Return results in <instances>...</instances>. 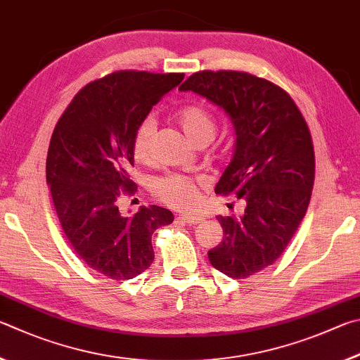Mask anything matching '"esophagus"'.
Wrapping results in <instances>:
<instances>
[{
	"label": "esophagus",
	"mask_w": 360,
	"mask_h": 360,
	"mask_svg": "<svg viewBox=\"0 0 360 360\" xmlns=\"http://www.w3.org/2000/svg\"><path fill=\"white\" fill-rule=\"evenodd\" d=\"M181 221H185L186 224H199V223H202L204 221V218L202 217H198V215H180L179 217Z\"/></svg>",
	"instance_id": "obj_1"
}]
</instances>
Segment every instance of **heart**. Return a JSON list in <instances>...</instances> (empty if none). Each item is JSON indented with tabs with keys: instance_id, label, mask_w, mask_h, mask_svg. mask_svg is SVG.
Returning <instances> with one entry per match:
<instances>
[{
	"instance_id": "heart-1",
	"label": "heart",
	"mask_w": 360,
	"mask_h": 360,
	"mask_svg": "<svg viewBox=\"0 0 360 360\" xmlns=\"http://www.w3.org/2000/svg\"><path fill=\"white\" fill-rule=\"evenodd\" d=\"M176 122L194 143L210 142L217 131L215 117L202 105H186L176 112ZM156 122L153 117H145L137 124L132 137V151L137 161H147L151 155ZM153 193L162 202L175 209L190 210L196 207L200 194V184L188 175L167 174L155 180Z\"/></svg>"
}]
</instances>
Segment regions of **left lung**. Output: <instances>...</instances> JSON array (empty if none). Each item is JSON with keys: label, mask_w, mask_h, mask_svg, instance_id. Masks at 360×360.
<instances>
[{"label": "left lung", "mask_w": 360, "mask_h": 360, "mask_svg": "<svg viewBox=\"0 0 360 360\" xmlns=\"http://www.w3.org/2000/svg\"><path fill=\"white\" fill-rule=\"evenodd\" d=\"M179 90L221 107L234 124V158L215 193L240 199L245 213L217 217L223 240L209 259L231 278H248L278 259L305 217L314 181L310 129L283 88L248 72L200 71Z\"/></svg>", "instance_id": "1"}]
</instances>
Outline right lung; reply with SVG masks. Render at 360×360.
Returning <instances> with one entry per match:
<instances>
[{"label":"right lung","mask_w":360,"mask_h":360,"mask_svg":"<svg viewBox=\"0 0 360 360\" xmlns=\"http://www.w3.org/2000/svg\"><path fill=\"white\" fill-rule=\"evenodd\" d=\"M185 74L117 71L75 94L56 123L47 153V185L69 243L88 267L131 280L155 259L151 234L174 221L158 205L122 215L117 199L136 191L132 137L137 124Z\"/></svg>","instance_id":"1"}]
</instances>
